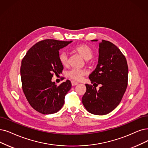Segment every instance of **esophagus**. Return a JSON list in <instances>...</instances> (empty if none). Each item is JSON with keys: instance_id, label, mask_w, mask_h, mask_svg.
<instances>
[{"instance_id": "1", "label": "esophagus", "mask_w": 148, "mask_h": 148, "mask_svg": "<svg viewBox=\"0 0 148 148\" xmlns=\"http://www.w3.org/2000/svg\"><path fill=\"white\" fill-rule=\"evenodd\" d=\"M71 82H72V85L73 86H76V85L78 84V82H75V81H71Z\"/></svg>"}]
</instances>
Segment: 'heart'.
<instances>
[{"label":"heart","mask_w":148,"mask_h":148,"mask_svg":"<svg viewBox=\"0 0 148 148\" xmlns=\"http://www.w3.org/2000/svg\"><path fill=\"white\" fill-rule=\"evenodd\" d=\"M75 50L79 53V55L86 60L91 59L93 55V51L91 47L86 44H82L76 46L75 47ZM58 58L59 61L63 66H66L68 64L69 53L66 50L61 51L59 53ZM85 74L86 72L84 70L75 68L69 70L66 73V75L68 78L77 81L81 80Z\"/></svg>","instance_id":"obj_1"}]
</instances>
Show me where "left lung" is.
I'll return each instance as SVG.
<instances>
[{
	"label": "left lung",
	"mask_w": 148,
	"mask_h": 148,
	"mask_svg": "<svg viewBox=\"0 0 148 148\" xmlns=\"http://www.w3.org/2000/svg\"><path fill=\"white\" fill-rule=\"evenodd\" d=\"M88 78L94 87L86 84V92L82 98L85 108L94 115L110 113L121 102L127 86L128 66L125 56L114 44L102 40L99 43L98 64ZM98 84L101 87L97 90Z\"/></svg>",
	"instance_id": "left-lung-1"
}]
</instances>
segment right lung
<instances>
[{"instance_id": "right-lung-1", "label": "right lung", "mask_w": 148, "mask_h": 148, "mask_svg": "<svg viewBox=\"0 0 148 148\" xmlns=\"http://www.w3.org/2000/svg\"><path fill=\"white\" fill-rule=\"evenodd\" d=\"M72 42L55 39L39 41L22 59V90L29 104L40 114H52L60 110L72 87L68 79L59 86L51 81L53 75L60 74L64 68L59 61V50Z\"/></svg>"}]
</instances>
